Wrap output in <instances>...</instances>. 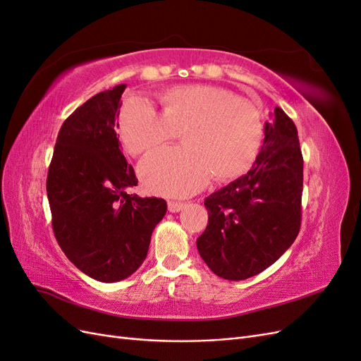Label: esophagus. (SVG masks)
Returning <instances> with one entry per match:
<instances>
[{
	"mask_svg": "<svg viewBox=\"0 0 361 361\" xmlns=\"http://www.w3.org/2000/svg\"><path fill=\"white\" fill-rule=\"evenodd\" d=\"M185 206H187V204L182 203V202H169V211L173 212V214H176V212H180Z\"/></svg>",
	"mask_w": 361,
	"mask_h": 361,
	"instance_id": "1",
	"label": "esophagus"
}]
</instances>
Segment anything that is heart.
<instances>
[{
    "label": "heart",
    "mask_w": 361,
    "mask_h": 361,
    "mask_svg": "<svg viewBox=\"0 0 361 361\" xmlns=\"http://www.w3.org/2000/svg\"><path fill=\"white\" fill-rule=\"evenodd\" d=\"M162 113L147 97L123 104L118 129L129 154L141 155L183 134L185 147H167L140 166L146 188L185 197L215 178L235 179L256 161L264 143L259 106L216 85H178L161 96Z\"/></svg>",
    "instance_id": "1"
}]
</instances>
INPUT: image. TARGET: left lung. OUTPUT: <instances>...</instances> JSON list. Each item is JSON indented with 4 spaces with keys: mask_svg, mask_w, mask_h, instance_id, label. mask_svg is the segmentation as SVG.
Listing matches in <instances>:
<instances>
[{
    "mask_svg": "<svg viewBox=\"0 0 361 361\" xmlns=\"http://www.w3.org/2000/svg\"><path fill=\"white\" fill-rule=\"evenodd\" d=\"M251 170L206 197L197 250L214 274L245 280L271 267L301 226L302 155L292 118L276 106Z\"/></svg>",
    "mask_w": 361,
    "mask_h": 361,
    "instance_id": "left-lung-1",
    "label": "left lung"
}]
</instances>
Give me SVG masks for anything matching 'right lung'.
Returning <instances> with one entry per match:
<instances>
[{"label":"right lung","mask_w":361,"mask_h":361,"mask_svg":"<svg viewBox=\"0 0 361 361\" xmlns=\"http://www.w3.org/2000/svg\"><path fill=\"white\" fill-rule=\"evenodd\" d=\"M125 89L118 84L94 94L64 120L47 179L52 231L63 253L104 283L134 274L167 212L164 199L128 192L138 180L116 133Z\"/></svg>","instance_id":"1"}]
</instances>
